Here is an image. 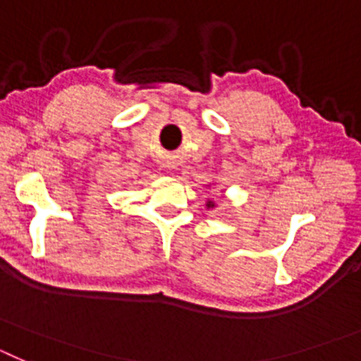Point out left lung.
Segmentation results:
<instances>
[{"label":"left lung","instance_id":"left-lung-1","mask_svg":"<svg viewBox=\"0 0 361 361\" xmlns=\"http://www.w3.org/2000/svg\"><path fill=\"white\" fill-rule=\"evenodd\" d=\"M209 206H212V208H213V206H215V204H213V202H208V208H209Z\"/></svg>","mask_w":361,"mask_h":361}]
</instances>
